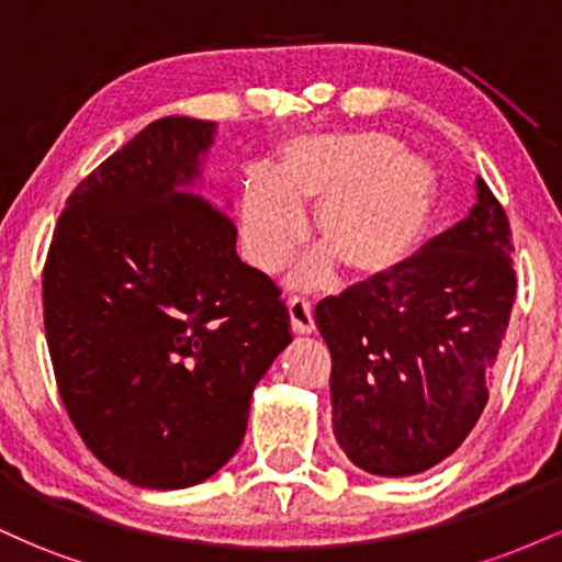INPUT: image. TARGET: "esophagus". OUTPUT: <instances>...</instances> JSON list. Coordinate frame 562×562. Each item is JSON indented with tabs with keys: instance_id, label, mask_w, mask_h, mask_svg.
<instances>
[{
	"instance_id": "obj_1",
	"label": "esophagus",
	"mask_w": 562,
	"mask_h": 562,
	"mask_svg": "<svg viewBox=\"0 0 562 562\" xmlns=\"http://www.w3.org/2000/svg\"><path fill=\"white\" fill-rule=\"evenodd\" d=\"M288 312H290V325H293L295 333L301 335L314 333V306L306 295H290Z\"/></svg>"
}]
</instances>
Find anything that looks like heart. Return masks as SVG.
<instances>
[{
	"instance_id": "obj_1",
	"label": "heart",
	"mask_w": 562,
	"mask_h": 562,
	"mask_svg": "<svg viewBox=\"0 0 562 562\" xmlns=\"http://www.w3.org/2000/svg\"><path fill=\"white\" fill-rule=\"evenodd\" d=\"M430 166L372 132L308 134L282 145L274 177L250 171L243 190V235L261 269H280L306 237L301 205H319L317 232L348 274L380 277L409 259L434 211ZM327 256L303 263L299 282H317Z\"/></svg>"
}]
</instances>
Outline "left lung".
Segmentation results:
<instances>
[{
  "label": "left lung",
  "instance_id": "1",
  "mask_svg": "<svg viewBox=\"0 0 562 562\" xmlns=\"http://www.w3.org/2000/svg\"><path fill=\"white\" fill-rule=\"evenodd\" d=\"M475 187L468 218L314 308L333 357L335 438L367 473L438 465L488 402L518 280L505 209L483 179Z\"/></svg>",
  "mask_w": 562,
  "mask_h": 562
}]
</instances>
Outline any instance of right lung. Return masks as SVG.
I'll return each mask as SVG.
<instances>
[{"instance_id":"right-lung-1","label":"right lung","mask_w":562,"mask_h":562,"mask_svg":"<svg viewBox=\"0 0 562 562\" xmlns=\"http://www.w3.org/2000/svg\"><path fill=\"white\" fill-rule=\"evenodd\" d=\"M211 121L147 124L70 192L42 274L57 391L97 460L145 488H187L243 443L256 383L290 344L272 277L190 190Z\"/></svg>"}]
</instances>
